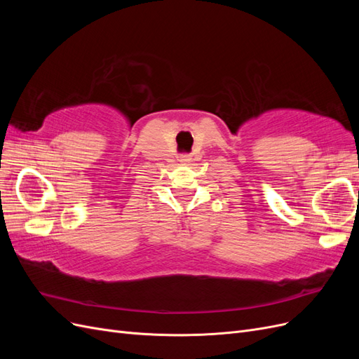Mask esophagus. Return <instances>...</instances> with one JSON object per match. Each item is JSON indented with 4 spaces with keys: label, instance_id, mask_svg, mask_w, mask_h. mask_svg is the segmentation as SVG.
Returning <instances> with one entry per match:
<instances>
[{
    "label": "esophagus",
    "instance_id": "1",
    "mask_svg": "<svg viewBox=\"0 0 359 359\" xmlns=\"http://www.w3.org/2000/svg\"><path fill=\"white\" fill-rule=\"evenodd\" d=\"M191 158L189 157V156H184V157H181V163H184V165H186V163H189Z\"/></svg>",
    "mask_w": 359,
    "mask_h": 359
}]
</instances>
